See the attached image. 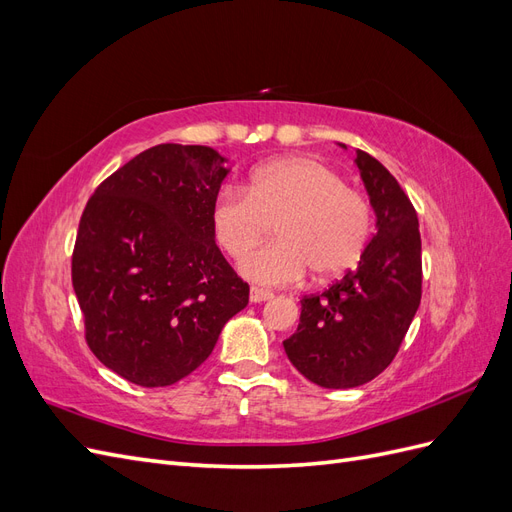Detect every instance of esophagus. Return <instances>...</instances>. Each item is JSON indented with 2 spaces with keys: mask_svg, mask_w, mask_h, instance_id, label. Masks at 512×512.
Instances as JSON below:
<instances>
[{
  "mask_svg": "<svg viewBox=\"0 0 512 512\" xmlns=\"http://www.w3.org/2000/svg\"><path fill=\"white\" fill-rule=\"evenodd\" d=\"M269 299H273V292H269V290H262V288H252L250 290V301L252 303H265Z\"/></svg>",
  "mask_w": 512,
  "mask_h": 512,
  "instance_id": "obj_1",
  "label": "esophagus"
}]
</instances>
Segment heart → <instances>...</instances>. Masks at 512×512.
<instances>
[{
	"mask_svg": "<svg viewBox=\"0 0 512 512\" xmlns=\"http://www.w3.org/2000/svg\"><path fill=\"white\" fill-rule=\"evenodd\" d=\"M275 225L278 241L241 260L239 271L262 286L348 271L374 228L369 200L312 156H286L254 168L250 192L226 183L213 198L211 226L222 250L241 258Z\"/></svg>",
	"mask_w": 512,
	"mask_h": 512,
	"instance_id": "heart-1",
	"label": "heart"
}]
</instances>
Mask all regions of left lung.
<instances>
[{"label":"left lung","mask_w":512,"mask_h":512,"mask_svg":"<svg viewBox=\"0 0 512 512\" xmlns=\"http://www.w3.org/2000/svg\"><path fill=\"white\" fill-rule=\"evenodd\" d=\"M354 164L376 213V235L359 267L301 299L297 333L284 342L290 363L324 389H354L382 374L421 305V232L410 198L369 153L356 149Z\"/></svg>","instance_id":"1"}]
</instances>
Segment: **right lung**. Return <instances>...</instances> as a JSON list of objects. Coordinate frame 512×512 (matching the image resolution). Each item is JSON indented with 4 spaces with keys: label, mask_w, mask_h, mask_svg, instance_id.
I'll return each mask as SVG.
<instances>
[{
    "label": "right lung",
    "mask_w": 512,
    "mask_h": 512,
    "mask_svg": "<svg viewBox=\"0 0 512 512\" xmlns=\"http://www.w3.org/2000/svg\"><path fill=\"white\" fill-rule=\"evenodd\" d=\"M224 162L211 147L156 145L104 179L83 211L72 286L85 339L128 382L190 376L250 301L211 226Z\"/></svg>",
    "instance_id": "1"
}]
</instances>
